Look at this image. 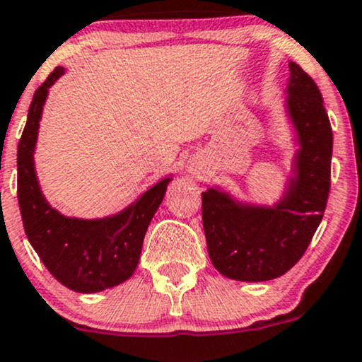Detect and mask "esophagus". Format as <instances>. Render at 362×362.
Returning a JSON list of instances; mask_svg holds the SVG:
<instances>
[{
    "label": "esophagus",
    "mask_w": 362,
    "mask_h": 362,
    "mask_svg": "<svg viewBox=\"0 0 362 362\" xmlns=\"http://www.w3.org/2000/svg\"><path fill=\"white\" fill-rule=\"evenodd\" d=\"M189 170H197V169H193V165H192V167H189Z\"/></svg>",
    "instance_id": "34e87169"
}]
</instances>
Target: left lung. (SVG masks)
Instances as JSON below:
<instances>
[{
  "mask_svg": "<svg viewBox=\"0 0 362 362\" xmlns=\"http://www.w3.org/2000/svg\"><path fill=\"white\" fill-rule=\"evenodd\" d=\"M284 113L291 125V173L274 204L244 200L214 185L202 193L209 258L225 277L264 282L303 256L322 221L329 195L333 132L317 85L289 62Z\"/></svg>",
  "mask_w": 362,
  "mask_h": 362,
  "instance_id": "1",
  "label": "left lung"
}]
</instances>
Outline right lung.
Masks as SVG:
<instances>
[{
    "label": "right lung",
    "instance_id": "obj_1",
    "mask_svg": "<svg viewBox=\"0 0 362 362\" xmlns=\"http://www.w3.org/2000/svg\"><path fill=\"white\" fill-rule=\"evenodd\" d=\"M66 73L55 68L35 92L17 148V197L25 235L47 270L76 293H99L130 279L141 258L150 221L174 174L163 176L134 202L104 218H74L45 199L35 167L40 122L50 87Z\"/></svg>",
    "mask_w": 362,
    "mask_h": 362
}]
</instances>
